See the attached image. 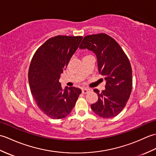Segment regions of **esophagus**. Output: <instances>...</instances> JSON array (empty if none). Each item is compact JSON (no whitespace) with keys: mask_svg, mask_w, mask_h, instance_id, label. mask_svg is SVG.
I'll return each mask as SVG.
<instances>
[{"mask_svg":"<svg viewBox=\"0 0 156 156\" xmlns=\"http://www.w3.org/2000/svg\"><path fill=\"white\" fill-rule=\"evenodd\" d=\"M91 91V89H90V88H83L82 90V92L83 94H87V93H88V92H90Z\"/></svg>","mask_w":156,"mask_h":156,"instance_id":"obj_1","label":"esophagus"}]
</instances>
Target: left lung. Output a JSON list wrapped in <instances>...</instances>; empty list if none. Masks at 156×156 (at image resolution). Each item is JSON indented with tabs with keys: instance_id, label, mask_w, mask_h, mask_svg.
Masks as SVG:
<instances>
[{
	"instance_id": "1",
	"label": "left lung",
	"mask_w": 156,
	"mask_h": 156,
	"mask_svg": "<svg viewBox=\"0 0 156 156\" xmlns=\"http://www.w3.org/2000/svg\"><path fill=\"white\" fill-rule=\"evenodd\" d=\"M97 56L98 70L104 76L105 90L94 92L98 101L91 108L99 117L112 118L125 107L132 90V69L127 56L113 38L105 34L87 35L80 45Z\"/></svg>"
}]
</instances>
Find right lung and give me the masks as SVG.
I'll return each instance as SVG.
<instances>
[{
	"label": "right lung",
	"mask_w": 156,
	"mask_h": 156,
	"mask_svg": "<svg viewBox=\"0 0 156 156\" xmlns=\"http://www.w3.org/2000/svg\"><path fill=\"white\" fill-rule=\"evenodd\" d=\"M82 38L55 36L46 41L32 58L28 74L31 94L39 109L53 119L67 117L82 93L76 87L63 89L59 80Z\"/></svg>",
	"instance_id": "right-lung-1"
}]
</instances>
